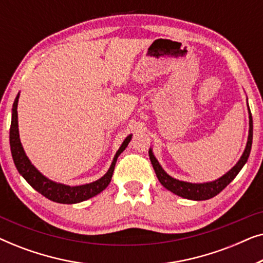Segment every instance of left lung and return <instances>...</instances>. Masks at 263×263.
<instances>
[{
	"instance_id": "1",
	"label": "left lung",
	"mask_w": 263,
	"mask_h": 263,
	"mask_svg": "<svg viewBox=\"0 0 263 263\" xmlns=\"http://www.w3.org/2000/svg\"><path fill=\"white\" fill-rule=\"evenodd\" d=\"M248 107H249V105H248ZM251 143H253V117H251V112L249 109V135H248L246 149H244L242 157H240V159L237 161L235 166H233L230 171L226 172L225 175H222L220 178L215 179V181L206 183H190L179 181V179L171 177L170 175H167L166 172L164 171V168L160 166L159 161H158L157 158L154 157V154L151 148L148 151V156L161 185L176 194V195L184 197V199L202 201L212 199V197L218 195L222 189H225L228 184H230V183L233 181V178L238 175V172L242 170V167L248 161V158H249L251 151Z\"/></svg>"
}]
</instances>
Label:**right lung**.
Here are the masks:
<instances>
[{
	"label": "right lung",
	"instance_id": "obj_1",
	"mask_svg": "<svg viewBox=\"0 0 263 263\" xmlns=\"http://www.w3.org/2000/svg\"><path fill=\"white\" fill-rule=\"evenodd\" d=\"M20 93H17L15 100H14L13 109H12V123H10V132H9V142H10V151H12V157L14 164L19 171V174L26 179V182L30 184L32 188L41 193L43 196L46 199L53 201V202L59 203H79L82 201L91 199V197L98 195L102 193L104 189L109 185L112 178V174L115 170V165H116L117 158L123 151L127 148L128 143L132 140V134L128 135L122 142V145L115 154L112 163L110 165V168L107 170L105 175L102 178L97 179V181L88 183V184L82 185H66L62 183L53 182L44 175L41 174L34 165L31 163L28 159L26 153L23 148V145L20 142L19 138V125H17V102H19Z\"/></svg>",
	"mask_w": 263,
	"mask_h": 263
}]
</instances>
